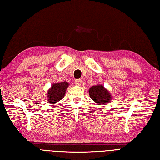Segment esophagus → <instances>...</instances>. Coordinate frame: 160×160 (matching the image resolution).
<instances>
[{
	"instance_id": "34e87169",
	"label": "esophagus",
	"mask_w": 160,
	"mask_h": 160,
	"mask_svg": "<svg viewBox=\"0 0 160 160\" xmlns=\"http://www.w3.org/2000/svg\"><path fill=\"white\" fill-rule=\"evenodd\" d=\"M81 82H82V80L81 79H76L74 81V83H75L77 86H80L81 84Z\"/></svg>"
}]
</instances>
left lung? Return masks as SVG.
<instances>
[{
  "instance_id": "1",
  "label": "left lung",
  "mask_w": 160,
  "mask_h": 160,
  "mask_svg": "<svg viewBox=\"0 0 160 160\" xmlns=\"http://www.w3.org/2000/svg\"><path fill=\"white\" fill-rule=\"evenodd\" d=\"M90 98L99 105H103L110 102L111 96L106 89L103 86H93L89 90Z\"/></svg>"
}]
</instances>
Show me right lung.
<instances>
[{
    "instance_id": "add662e5",
    "label": "right lung",
    "mask_w": 160,
    "mask_h": 160,
    "mask_svg": "<svg viewBox=\"0 0 160 160\" xmlns=\"http://www.w3.org/2000/svg\"><path fill=\"white\" fill-rule=\"evenodd\" d=\"M68 86L69 84L66 81L53 84L48 92V102L52 103H56L63 99Z\"/></svg>"
}]
</instances>
